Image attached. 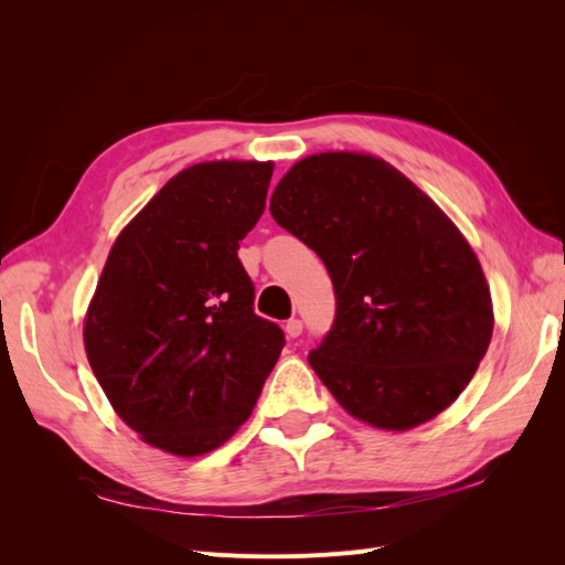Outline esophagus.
I'll return each mask as SVG.
<instances>
[{"instance_id": "1", "label": "esophagus", "mask_w": 565, "mask_h": 565, "mask_svg": "<svg viewBox=\"0 0 565 565\" xmlns=\"http://www.w3.org/2000/svg\"><path fill=\"white\" fill-rule=\"evenodd\" d=\"M301 330H303V324H301V320H297V318L285 322V334H287L289 339H297V337L301 334Z\"/></svg>"}]
</instances>
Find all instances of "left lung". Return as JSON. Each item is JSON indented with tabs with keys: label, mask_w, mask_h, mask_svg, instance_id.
Returning a JSON list of instances; mask_svg holds the SVG:
<instances>
[{
	"label": "left lung",
	"mask_w": 565,
	"mask_h": 565,
	"mask_svg": "<svg viewBox=\"0 0 565 565\" xmlns=\"http://www.w3.org/2000/svg\"><path fill=\"white\" fill-rule=\"evenodd\" d=\"M270 214L332 278L337 318L309 363L337 403L384 431L452 405L494 328L481 262L452 218L396 167L351 150L292 164Z\"/></svg>",
	"instance_id": "8db88e82"
}]
</instances>
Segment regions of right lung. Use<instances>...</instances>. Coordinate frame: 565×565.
<instances>
[{"label":"right lung","mask_w":565,"mask_h":565,"mask_svg":"<svg viewBox=\"0 0 565 565\" xmlns=\"http://www.w3.org/2000/svg\"><path fill=\"white\" fill-rule=\"evenodd\" d=\"M270 177V160L185 167L119 231L98 278L84 351L117 417L162 452L224 446L285 347L237 259Z\"/></svg>","instance_id":"1"}]
</instances>
